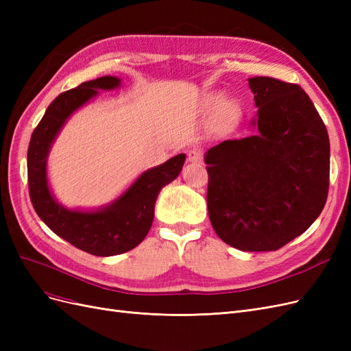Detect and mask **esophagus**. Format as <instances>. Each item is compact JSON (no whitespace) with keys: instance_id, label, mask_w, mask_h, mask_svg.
Listing matches in <instances>:
<instances>
[{"instance_id":"obj_1","label":"esophagus","mask_w":351,"mask_h":351,"mask_svg":"<svg viewBox=\"0 0 351 351\" xmlns=\"http://www.w3.org/2000/svg\"><path fill=\"white\" fill-rule=\"evenodd\" d=\"M187 161L195 162V164H200L202 161H204V155H202V152L199 149H190L187 152Z\"/></svg>"}]
</instances>
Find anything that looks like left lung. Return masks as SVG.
<instances>
[{
    "label": "left lung",
    "mask_w": 351,
    "mask_h": 351,
    "mask_svg": "<svg viewBox=\"0 0 351 351\" xmlns=\"http://www.w3.org/2000/svg\"><path fill=\"white\" fill-rule=\"evenodd\" d=\"M256 133L205 155L208 212L218 237L243 252L278 250L321 215L329 187V137L294 83L252 77Z\"/></svg>",
    "instance_id": "obj_1"
}]
</instances>
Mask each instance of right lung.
<instances>
[{
  "label": "right lung",
  "mask_w": 351,
  "mask_h": 351,
  "mask_svg": "<svg viewBox=\"0 0 351 351\" xmlns=\"http://www.w3.org/2000/svg\"><path fill=\"white\" fill-rule=\"evenodd\" d=\"M120 83L119 77L104 76L60 93L32 133L27 149L29 195L38 217L57 236L95 256H114L134 249L143 241L152 226L159 192L177 178L186 159L184 154H178L167 162L147 169L120 197L101 209L77 210L58 204L47 178L51 145L74 111L97 97L99 89L120 88Z\"/></svg>",
  "instance_id": "add662e5"
}]
</instances>
